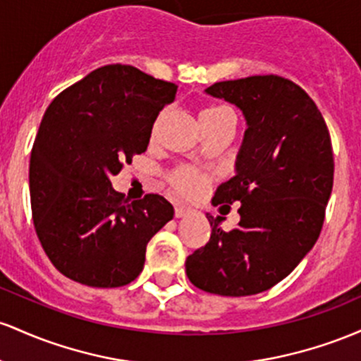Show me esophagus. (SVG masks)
I'll return each instance as SVG.
<instances>
[{
    "label": "esophagus",
    "mask_w": 361,
    "mask_h": 361,
    "mask_svg": "<svg viewBox=\"0 0 361 361\" xmlns=\"http://www.w3.org/2000/svg\"><path fill=\"white\" fill-rule=\"evenodd\" d=\"M189 213H191V208H185V206H180V204L176 206V218H182Z\"/></svg>",
    "instance_id": "34e87169"
}]
</instances>
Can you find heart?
I'll return each instance as SVG.
<instances>
[{
	"label": "heart",
	"instance_id": "heart-1",
	"mask_svg": "<svg viewBox=\"0 0 361 361\" xmlns=\"http://www.w3.org/2000/svg\"><path fill=\"white\" fill-rule=\"evenodd\" d=\"M226 121H233V116L224 105H206L200 112V124L204 133L220 126ZM157 126H159V123H155V126H153V133H155ZM169 182L173 191L184 194V196H194L204 188V184L208 182V176L201 170L189 167V165H182V167L172 170V173L169 176Z\"/></svg>",
	"mask_w": 361,
	"mask_h": 361
}]
</instances>
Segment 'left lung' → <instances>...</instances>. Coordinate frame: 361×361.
Wrapping results in <instances>:
<instances>
[{
	"label": "left lung",
	"mask_w": 361,
	"mask_h": 361,
	"mask_svg": "<svg viewBox=\"0 0 361 361\" xmlns=\"http://www.w3.org/2000/svg\"><path fill=\"white\" fill-rule=\"evenodd\" d=\"M206 93L235 104L247 129L237 173L213 202H240L225 232L206 214L208 244L185 261L189 281L221 297H247L285 279L317 242L333 191L334 157L326 121L309 93L278 75L218 82Z\"/></svg>",
	"instance_id": "1"
}]
</instances>
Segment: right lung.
<instances>
[{
  "mask_svg": "<svg viewBox=\"0 0 361 361\" xmlns=\"http://www.w3.org/2000/svg\"><path fill=\"white\" fill-rule=\"evenodd\" d=\"M176 92L135 66L107 64L47 107L30 155V206L42 249L66 278L117 288L143 271L149 238L173 208L159 194L129 201L111 177L147 149Z\"/></svg>",
  "mask_w": 361,
  "mask_h": 361,
  "instance_id": "1",
  "label": "right lung"
}]
</instances>
